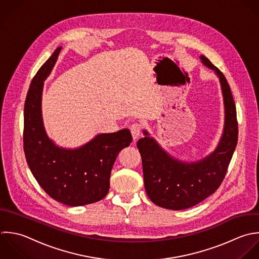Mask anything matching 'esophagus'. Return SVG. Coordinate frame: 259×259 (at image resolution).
I'll return each mask as SVG.
<instances>
[{
    "label": "esophagus",
    "instance_id": "34e87169",
    "mask_svg": "<svg viewBox=\"0 0 259 259\" xmlns=\"http://www.w3.org/2000/svg\"><path fill=\"white\" fill-rule=\"evenodd\" d=\"M130 131H131V134H132V137L134 140H136L140 134H141V131H142V125L140 123H133L130 127Z\"/></svg>",
    "mask_w": 259,
    "mask_h": 259
}]
</instances>
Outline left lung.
I'll return each instance as SVG.
<instances>
[{
  "label": "left lung",
  "instance_id": "1",
  "mask_svg": "<svg viewBox=\"0 0 259 259\" xmlns=\"http://www.w3.org/2000/svg\"><path fill=\"white\" fill-rule=\"evenodd\" d=\"M201 58L219 75L224 96L225 128L216 150L198 162L185 163L164 152L146 131L137 142L147 196L155 205L169 210L191 208L212 195L221 186L237 145V114L229 83L206 56Z\"/></svg>",
  "mask_w": 259,
  "mask_h": 259
}]
</instances>
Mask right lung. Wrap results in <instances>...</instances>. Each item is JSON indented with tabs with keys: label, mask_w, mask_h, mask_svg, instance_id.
Listing matches in <instances>:
<instances>
[{
	"label": "right lung",
	"mask_w": 259,
	"mask_h": 259,
	"mask_svg": "<svg viewBox=\"0 0 259 259\" xmlns=\"http://www.w3.org/2000/svg\"><path fill=\"white\" fill-rule=\"evenodd\" d=\"M61 47L39 68L24 106L23 145L28 166L52 199L71 207L98 202L110 189V176L119 152L129 146L128 129L100 134L75 150L62 149L48 139L41 118L43 80L50 73Z\"/></svg>",
	"instance_id": "add662e5"
}]
</instances>
